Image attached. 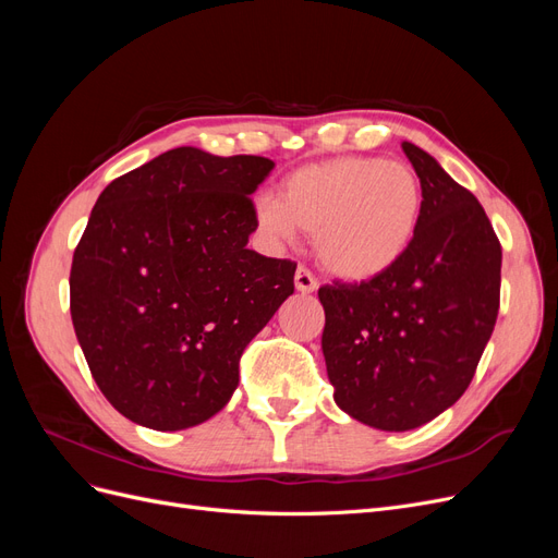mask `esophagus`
Returning <instances> with one entry per match:
<instances>
[{"instance_id": "esophagus-1", "label": "esophagus", "mask_w": 558, "mask_h": 558, "mask_svg": "<svg viewBox=\"0 0 558 558\" xmlns=\"http://www.w3.org/2000/svg\"><path fill=\"white\" fill-rule=\"evenodd\" d=\"M295 289H298L300 293H314V291L318 289L316 277L310 272V269H307L305 265H300V267L295 269Z\"/></svg>"}]
</instances>
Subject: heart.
<instances>
[{
	"label": "heart",
	"instance_id": "b5f03b06",
	"mask_svg": "<svg viewBox=\"0 0 558 558\" xmlns=\"http://www.w3.org/2000/svg\"><path fill=\"white\" fill-rule=\"evenodd\" d=\"M424 214V185L402 160L342 156L300 167L281 199L260 197L258 226L291 240L295 226L314 232L328 272L361 281L393 267L412 246Z\"/></svg>",
	"mask_w": 558,
	"mask_h": 558
}]
</instances>
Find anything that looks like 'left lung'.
Returning <instances> with one entry per match:
<instances>
[{
	"label": "left lung",
	"mask_w": 558,
	"mask_h": 558,
	"mask_svg": "<svg viewBox=\"0 0 558 558\" xmlns=\"http://www.w3.org/2000/svg\"><path fill=\"white\" fill-rule=\"evenodd\" d=\"M424 185L408 253L386 272L318 289L335 402L379 430H412L459 400L500 307L502 248L477 197L402 142Z\"/></svg>",
	"instance_id": "obj_1"
}]
</instances>
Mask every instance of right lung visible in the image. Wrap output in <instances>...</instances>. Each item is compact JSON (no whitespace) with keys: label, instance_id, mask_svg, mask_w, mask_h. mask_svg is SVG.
<instances>
[{"label":"right lung","instance_id":"1","mask_svg":"<svg viewBox=\"0 0 558 558\" xmlns=\"http://www.w3.org/2000/svg\"><path fill=\"white\" fill-rule=\"evenodd\" d=\"M260 156L179 146L113 179L74 251L70 310L95 384L130 421L181 430L221 412L246 344L295 291L251 251Z\"/></svg>","mask_w":558,"mask_h":558}]
</instances>
